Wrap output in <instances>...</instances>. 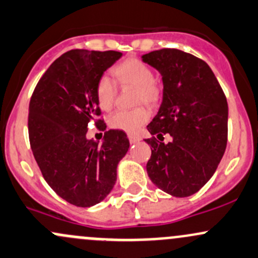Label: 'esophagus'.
<instances>
[{
  "mask_svg": "<svg viewBox=\"0 0 258 258\" xmlns=\"http://www.w3.org/2000/svg\"><path fill=\"white\" fill-rule=\"evenodd\" d=\"M128 140H130V143H131V145H135V143L140 142V141H141V137H138V136H134V135H130V136H128Z\"/></svg>",
  "mask_w": 258,
  "mask_h": 258,
  "instance_id": "34e87169",
  "label": "esophagus"
}]
</instances>
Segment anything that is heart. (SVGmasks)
Wrapping results in <instances>:
<instances>
[{
    "label": "heart",
    "mask_w": 258,
    "mask_h": 258,
    "mask_svg": "<svg viewBox=\"0 0 258 258\" xmlns=\"http://www.w3.org/2000/svg\"><path fill=\"white\" fill-rule=\"evenodd\" d=\"M116 79L123 86L136 88V102H145L154 105L161 99V88L154 81L153 70L138 59H127L113 69ZM116 89L115 83L108 75H102L97 81L96 99L99 106L107 111L113 106ZM150 118V112L145 107H137L134 110H118L108 118L111 128L120 130L126 134H137L141 127Z\"/></svg>",
    "instance_id": "b5f03b06"
}]
</instances>
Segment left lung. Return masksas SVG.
<instances>
[{
  "label": "left lung",
  "mask_w": 258,
  "mask_h": 258,
  "mask_svg": "<svg viewBox=\"0 0 258 258\" xmlns=\"http://www.w3.org/2000/svg\"><path fill=\"white\" fill-rule=\"evenodd\" d=\"M141 58L163 81L162 104L147 130L161 141L172 137L145 140L152 150L148 177L173 197H190L213 177L226 150V97L210 67L191 54L161 49Z\"/></svg>",
  "instance_id": "obj_1"
}]
</instances>
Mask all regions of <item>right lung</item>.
<instances>
[{
	"instance_id": "1",
	"label": "right lung",
	"mask_w": 258,
	"mask_h": 258,
	"mask_svg": "<svg viewBox=\"0 0 258 258\" xmlns=\"http://www.w3.org/2000/svg\"><path fill=\"white\" fill-rule=\"evenodd\" d=\"M121 56L115 50L67 51L40 78L29 102V142L38 167L50 188L75 207H93L110 194L130 148L118 130L105 132L101 145L86 137L89 122L100 115L97 81Z\"/></svg>"
}]
</instances>
